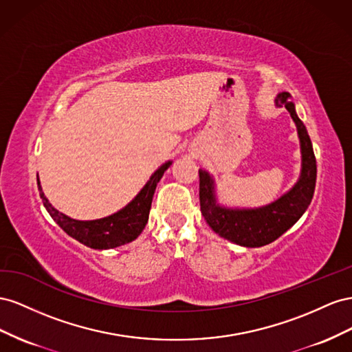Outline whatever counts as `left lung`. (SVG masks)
<instances>
[{
  "label": "left lung",
  "mask_w": 352,
  "mask_h": 352,
  "mask_svg": "<svg viewBox=\"0 0 352 352\" xmlns=\"http://www.w3.org/2000/svg\"><path fill=\"white\" fill-rule=\"evenodd\" d=\"M277 106H285L298 126L302 150V170L295 187L277 202L259 209H227L215 202L212 178L204 169H199V200L200 210L209 227L230 242L240 246L259 248L274 242L302 217L314 195L317 165L309 135L295 112L292 96L278 94Z\"/></svg>",
  "instance_id": "left-lung-1"
}]
</instances>
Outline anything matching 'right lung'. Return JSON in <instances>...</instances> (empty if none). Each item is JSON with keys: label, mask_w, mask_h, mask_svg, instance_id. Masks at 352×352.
Listing matches in <instances>:
<instances>
[{"label": "right lung", "mask_w": 352, "mask_h": 352, "mask_svg": "<svg viewBox=\"0 0 352 352\" xmlns=\"http://www.w3.org/2000/svg\"><path fill=\"white\" fill-rule=\"evenodd\" d=\"M169 165L170 162H166L150 177L147 184L143 187L142 192L137 195V197L131 204H128L124 209H120L119 212L102 219L78 221L69 218L65 214L58 212V210L54 209L52 204L48 202L43 193L41 186H39V179L38 190L48 214L52 215V218L60 227H62L63 232H66L70 237L76 239L78 242H81L88 248L110 249L133 242V240L137 239L140 233L143 232V228L146 227L148 219L155 188Z\"/></svg>", "instance_id": "obj_1"}]
</instances>
